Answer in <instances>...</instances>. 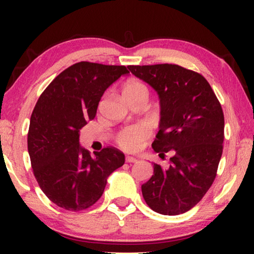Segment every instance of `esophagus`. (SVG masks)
Here are the masks:
<instances>
[{
  "mask_svg": "<svg viewBox=\"0 0 254 254\" xmlns=\"http://www.w3.org/2000/svg\"><path fill=\"white\" fill-rule=\"evenodd\" d=\"M126 161H127V162H130V163H134V162H136V161H137V159H136V158H134V157L127 156V158H126Z\"/></svg>",
  "mask_w": 254,
  "mask_h": 254,
  "instance_id": "34e87169",
  "label": "esophagus"
}]
</instances>
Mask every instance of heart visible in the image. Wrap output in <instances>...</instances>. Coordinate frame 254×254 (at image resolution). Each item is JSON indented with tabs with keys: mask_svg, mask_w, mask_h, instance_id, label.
Masks as SVG:
<instances>
[{
	"mask_svg": "<svg viewBox=\"0 0 254 254\" xmlns=\"http://www.w3.org/2000/svg\"><path fill=\"white\" fill-rule=\"evenodd\" d=\"M122 96L127 102L137 97H144L148 100L149 91L143 83L139 80H128L123 86ZM149 136V131L142 124H136L124 127L117 135V142L120 147L127 151H135L143 144Z\"/></svg>",
	"mask_w": 254,
	"mask_h": 254,
	"instance_id": "1",
	"label": "heart"
}]
</instances>
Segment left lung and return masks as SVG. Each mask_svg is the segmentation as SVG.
Wrapping results in <instances>:
<instances>
[{
  "mask_svg": "<svg viewBox=\"0 0 254 254\" xmlns=\"http://www.w3.org/2000/svg\"><path fill=\"white\" fill-rule=\"evenodd\" d=\"M160 100V123L152 148L173 154L141 186L145 203L162 215L188 212L212 186L223 152L224 114L212 87L198 72L171 64L127 66Z\"/></svg>",
  "mask_w": 254,
  "mask_h": 254,
  "instance_id": "1",
  "label": "left lung"
}]
</instances>
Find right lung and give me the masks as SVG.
<instances>
[{"label": "right lung", "mask_w": 254, "mask_h": 254, "mask_svg": "<svg viewBox=\"0 0 254 254\" xmlns=\"http://www.w3.org/2000/svg\"><path fill=\"white\" fill-rule=\"evenodd\" d=\"M126 66L80 62L56 77L34 106L28 151L34 177L59 207L78 212L101 198L109 176L124 165L123 152L104 148L92 157L79 144V130L96 115L101 97Z\"/></svg>", "instance_id": "obj_1"}]
</instances>
